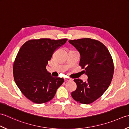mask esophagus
Here are the masks:
<instances>
[{
    "label": "esophagus",
    "mask_w": 129,
    "mask_h": 129,
    "mask_svg": "<svg viewBox=\"0 0 129 129\" xmlns=\"http://www.w3.org/2000/svg\"><path fill=\"white\" fill-rule=\"evenodd\" d=\"M64 81H65V82H66V81H70V80H71L70 78H68V77H67V78H64Z\"/></svg>",
    "instance_id": "34e87169"
}]
</instances>
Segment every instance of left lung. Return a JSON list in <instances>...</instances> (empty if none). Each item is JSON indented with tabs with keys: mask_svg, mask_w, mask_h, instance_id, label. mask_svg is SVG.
Returning <instances> with one entry per match:
<instances>
[{
	"mask_svg": "<svg viewBox=\"0 0 129 129\" xmlns=\"http://www.w3.org/2000/svg\"><path fill=\"white\" fill-rule=\"evenodd\" d=\"M68 42L80 52L79 65L88 76L86 82L74 80L77 88L71 96L81 104H91L100 98L111 82L114 72L112 57L106 46L95 39L87 38Z\"/></svg>",
	"mask_w": 129,
	"mask_h": 129,
	"instance_id": "1",
	"label": "left lung"
}]
</instances>
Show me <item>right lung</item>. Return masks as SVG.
I'll use <instances>...</instances> for the list:
<instances>
[{"instance_id":"add662e5","label":"right lung","mask_w":129,"mask_h":129,"mask_svg":"<svg viewBox=\"0 0 129 129\" xmlns=\"http://www.w3.org/2000/svg\"><path fill=\"white\" fill-rule=\"evenodd\" d=\"M67 39H31L23 44L13 64L15 83L22 93L36 104L45 103L54 98L64 79L52 77L46 70L54 52Z\"/></svg>"}]
</instances>
